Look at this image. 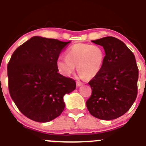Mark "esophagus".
<instances>
[{"label":"esophagus","mask_w":146,"mask_h":146,"mask_svg":"<svg viewBox=\"0 0 146 146\" xmlns=\"http://www.w3.org/2000/svg\"><path fill=\"white\" fill-rule=\"evenodd\" d=\"M83 83H82V82H80V81H76V86H77L78 87H80V86H83Z\"/></svg>","instance_id":"esophagus-1"}]
</instances>
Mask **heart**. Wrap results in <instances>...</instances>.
Masks as SVG:
<instances>
[{"mask_svg": "<svg viewBox=\"0 0 146 146\" xmlns=\"http://www.w3.org/2000/svg\"><path fill=\"white\" fill-rule=\"evenodd\" d=\"M105 51L99 46L88 43H77L66 51V57H59L56 60L59 72L64 76H70L77 70L81 78L92 79L103 67Z\"/></svg>", "mask_w": 146, "mask_h": 146, "instance_id": "obj_1", "label": "heart"}]
</instances>
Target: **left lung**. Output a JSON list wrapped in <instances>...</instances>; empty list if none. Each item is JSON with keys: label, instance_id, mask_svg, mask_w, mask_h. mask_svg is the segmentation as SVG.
<instances>
[{"label": "left lung", "instance_id": "left-lung-1", "mask_svg": "<svg viewBox=\"0 0 146 146\" xmlns=\"http://www.w3.org/2000/svg\"><path fill=\"white\" fill-rule=\"evenodd\" d=\"M93 43L103 46L105 60L100 73L88 83L92 95L86 106L93 116L110 121L125 114L137 97L138 68L126 45L108 36Z\"/></svg>", "mask_w": 146, "mask_h": 146}]
</instances>
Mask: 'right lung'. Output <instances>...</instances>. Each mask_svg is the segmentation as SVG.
Returning a JSON list of instances; mask_svg holds the SVG:
<instances>
[{"mask_svg": "<svg viewBox=\"0 0 146 146\" xmlns=\"http://www.w3.org/2000/svg\"><path fill=\"white\" fill-rule=\"evenodd\" d=\"M70 42L33 36L13 53L8 64L9 93L27 118L49 122L64 110L63 96L76 84L58 73L56 60Z\"/></svg>", "mask_w": 146, "mask_h": 146, "instance_id": "1", "label": "right lung"}]
</instances>
